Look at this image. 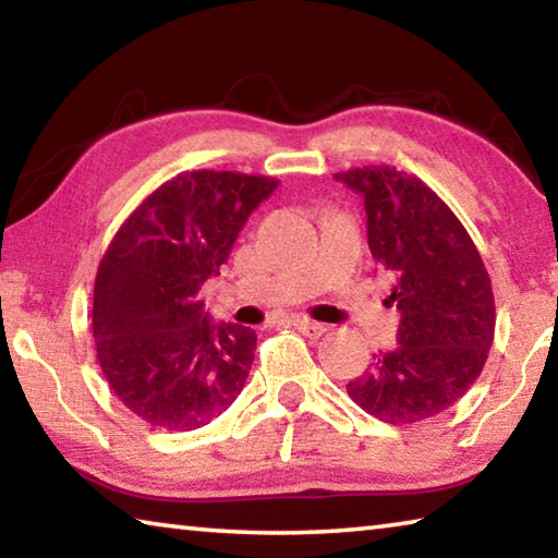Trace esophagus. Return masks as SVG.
I'll use <instances>...</instances> for the list:
<instances>
[{"instance_id":"esophagus-1","label":"esophagus","mask_w":558,"mask_h":558,"mask_svg":"<svg viewBox=\"0 0 558 558\" xmlns=\"http://www.w3.org/2000/svg\"><path fill=\"white\" fill-rule=\"evenodd\" d=\"M292 325H295L298 332H302L305 337H313V339L323 337L325 329H327L323 323H313V319H305V317H295V319H292Z\"/></svg>"}]
</instances>
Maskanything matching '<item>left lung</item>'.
<instances>
[{
    "label": "left lung",
    "mask_w": 558,
    "mask_h": 558,
    "mask_svg": "<svg viewBox=\"0 0 558 558\" xmlns=\"http://www.w3.org/2000/svg\"><path fill=\"white\" fill-rule=\"evenodd\" d=\"M335 179L362 194L369 251L393 278L386 302L401 313L399 344L374 354L347 393L391 426L433 418L465 396L493 347L485 263L465 226L418 177L372 165Z\"/></svg>",
    "instance_id": "obj_1"
}]
</instances>
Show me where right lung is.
<instances>
[{"mask_svg":"<svg viewBox=\"0 0 558 558\" xmlns=\"http://www.w3.org/2000/svg\"><path fill=\"white\" fill-rule=\"evenodd\" d=\"M276 189L272 177L182 172L110 241L93 288L98 362L110 391L153 428H202L243 391L256 329L214 325L196 295Z\"/></svg>","mask_w":558,"mask_h":558,"instance_id":"1","label":"right lung"}]
</instances>
